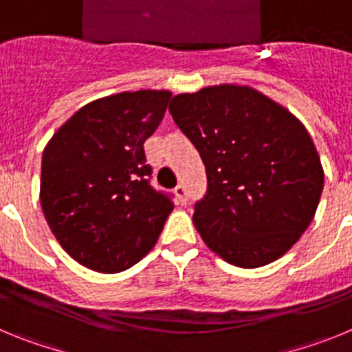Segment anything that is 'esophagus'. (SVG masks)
<instances>
[{
  "mask_svg": "<svg viewBox=\"0 0 352 352\" xmlns=\"http://www.w3.org/2000/svg\"><path fill=\"white\" fill-rule=\"evenodd\" d=\"M174 194H176V197H178V201L182 204L186 203V190H185V186L183 185H178L176 188H174Z\"/></svg>",
  "mask_w": 352,
  "mask_h": 352,
  "instance_id": "obj_1",
  "label": "esophagus"
}]
</instances>
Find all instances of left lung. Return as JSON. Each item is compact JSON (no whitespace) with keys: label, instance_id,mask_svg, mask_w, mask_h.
Segmentation results:
<instances>
[{"label":"left lung","instance_id":"obj_1","mask_svg":"<svg viewBox=\"0 0 352 352\" xmlns=\"http://www.w3.org/2000/svg\"><path fill=\"white\" fill-rule=\"evenodd\" d=\"M173 120L201 153L208 192L194 226L219 257L259 268L282 257L316 214L324 170L294 114L250 86L173 96Z\"/></svg>","mask_w":352,"mask_h":352}]
</instances>
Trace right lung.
Listing matches in <instances>:
<instances>
[{
  "label": "right lung",
  "mask_w": 352,
  "mask_h": 352,
  "mask_svg": "<svg viewBox=\"0 0 352 352\" xmlns=\"http://www.w3.org/2000/svg\"><path fill=\"white\" fill-rule=\"evenodd\" d=\"M170 95L139 89L89 102L43 149V217L68 256L93 272L118 273L139 263L174 210L149 185L142 148Z\"/></svg>",
  "instance_id": "add662e5"
}]
</instances>
